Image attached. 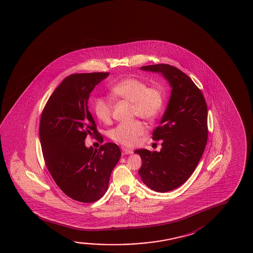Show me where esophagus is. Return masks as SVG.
Here are the masks:
<instances>
[{
	"mask_svg": "<svg viewBox=\"0 0 253 253\" xmlns=\"http://www.w3.org/2000/svg\"><path fill=\"white\" fill-rule=\"evenodd\" d=\"M122 153H123V155H126V154H131L133 153V151L131 149L126 148V147H122Z\"/></svg>",
	"mask_w": 253,
	"mask_h": 253,
	"instance_id": "obj_1",
	"label": "esophagus"
}]
</instances>
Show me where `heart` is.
Wrapping results in <instances>:
<instances>
[{
  "mask_svg": "<svg viewBox=\"0 0 253 253\" xmlns=\"http://www.w3.org/2000/svg\"><path fill=\"white\" fill-rule=\"evenodd\" d=\"M114 97L132 104L131 114L145 120L152 121L161 113L164 104V95L158 87H147V84L141 79L128 78L123 79L111 88ZM96 117L104 124H108L112 116V103L102 97H97L92 103ZM145 131V126L140 121L130 124H120L112 128L109 137L121 145L132 146L138 137Z\"/></svg>",
  "mask_w": 253,
  "mask_h": 253,
  "instance_id": "b5f03b06",
  "label": "heart"
}]
</instances>
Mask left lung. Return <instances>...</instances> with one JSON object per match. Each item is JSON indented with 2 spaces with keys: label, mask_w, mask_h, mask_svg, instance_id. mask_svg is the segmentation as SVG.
Wrapping results in <instances>:
<instances>
[{
  "label": "left lung",
  "mask_w": 253,
  "mask_h": 253,
  "mask_svg": "<svg viewBox=\"0 0 253 253\" xmlns=\"http://www.w3.org/2000/svg\"><path fill=\"white\" fill-rule=\"evenodd\" d=\"M162 73L171 90L166 111L153 130V140H162L161 152L137 149L142 159V182L157 192L172 191L186 182L203 155L208 137L207 106L194 82L169 64L141 67Z\"/></svg>",
  "instance_id": "obj_1"
}]
</instances>
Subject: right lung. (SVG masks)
I'll return each mask as SVG.
<instances>
[{
  "label": "right lung",
  "mask_w": 253,
  "mask_h": 253,
  "mask_svg": "<svg viewBox=\"0 0 253 253\" xmlns=\"http://www.w3.org/2000/svg\"><path fill=\"white\" fill-rule=\"evenodd\" d=\"M108 72L70 75L46 102L41 117L40 138L46 168L55 183L71 199L92 203L108 191L112 170L121 157L114 143L87 148V135L103 142L88 109L92 90Z\"/></svg>",
  "instance_id": "right-lung-1"
}]
</instances>
